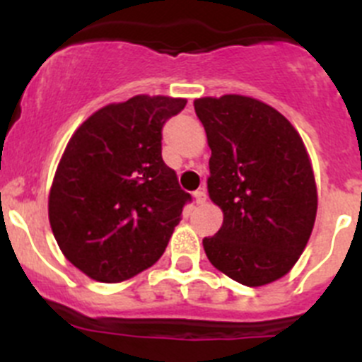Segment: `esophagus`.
Here are the masks:
<instances>
[{"label": "esophagus", "instance_id": "esophagus-1", "mask_svg": "<svg viewBox=\"0 0 362 362\" xmlns=\"http://www.w3.org/2000/svg\"><path fill=\"white\" fill-rule=\"evenodd\" d=\"M194 202H196V204H203L204 202H206V191H204V187L203 189H198V191H194Z\"/></svg>", "mask_w": 362, "mask_h": 362}]
</instances>
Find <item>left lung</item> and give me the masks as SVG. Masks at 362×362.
<instances>
[{
  "label": "left lung",
  "mask_w": 362,
  "mask_h": 362,
  "mask_svg": "<svg viewBox=\"0 0 362 362\" xmlns=\"http://www.w3.org/2000/svg\"><path fill=\"white\" fill-rule=\"evenodd\" d=\"M194 110L211 148L208 194L224 211L204 252L243 286L275 282L296 264L315 222V178L301 136L254 98H202Z\"/></svg>",
  "instance_id": "1"
}]
</instances>
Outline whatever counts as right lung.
<instances>
[{"label": "right lung", "instance_id": "obj_1", "mask_svg": "<svg viewBox=\"0 0 362 362\" xmlns=\"http://www.w3.org/2000/svg\"><path fill=\"white\" fill-rule=\"evenodd\" d=\"M182 98L134 96L89 117L69 140L54 177L49 221L73 266L122 282L163 255L191 194L160 156L163 127Z\"/></svg>", "mask_w": 362, "mask_h": 362}]
</instances>
